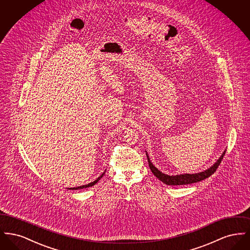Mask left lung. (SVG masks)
<instances>
[{
    "label": "left lung",
    "instance_id": "left-lung-1",
    "mask_svg": "<svg viewBox=\"0 0 250 250\" xmlns=\"http://www.w3.org/2000/svg\"><path fill=\"white\" fill-rule=\"evenodd\" d=\"M146 155H147L149 167L156 178L159 179L161 182H163L164 184L168 185V186H181V185H188V184L197 183V182H200L204 179L210 177L214 172H215L216 168L220 165L221 160L223 159V156L225 155V152L218 158V160L214 163V165L210 167L208 169L202 171V172H199V173H194V174L186 173V174H179V175H167V174L161 172L153 165V163L151 162V160L148 156L147 152H146Z\"/></svg>",
    "mask_w": 250,
    "mask_h": 250
}]
</instances>
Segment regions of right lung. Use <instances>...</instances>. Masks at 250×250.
I'll list each match as a JSON object with an SVG mask.
<instances>
[{
    "instance_id": "obj_1",
    "label": "right lung",
    "mask_w": 250,
    "mask_h": 250,
    "mask_svg": "<svg viewBox=\"0 0 250 250\" xmlns=\"http://www.w3.org/2000/svg\"><path fill=\"white\" fill-rule=\"evenodd\" d=\"M105 174V172H103L102 173V175H100L98 178L96 179L95 181L94 182H92V183H89L88 185H85V186H81V187H77V188H68V189H72V190H78V189H83V188H90V187H93V186H95V184L100 180V179L103 177V175Z\"/></svg>"
}]
</instances>
